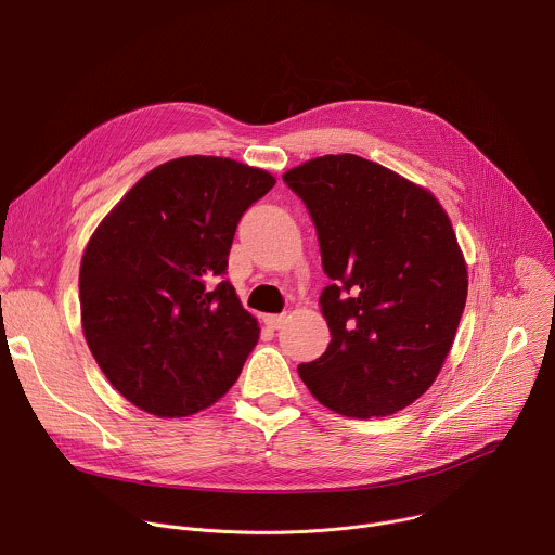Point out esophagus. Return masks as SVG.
<instances>
[{
	"label": "esophagus",
	"mask_w": 555,
	"mask_h": 555,
	"mask_svg": "<svg viewBox=\"0 0 555 555\" xmlns=\"http://www.w3.org/2000/svg\"><path fill=\"white\" fill-rule=\"evenodd\" d=\"M284 322H286V315H264V324H267L269 328H273V331L282 328Z\"/></svg>",
	"instance_id": "esophagus-1"
}]
</instances>
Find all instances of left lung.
Returning <instances> with one entry per match:
<instances>
[{"mask_svg": "<svg viewBox=\"0 0 555 555\" xmlns=\"http://www.w3.org/2000/svg\"><path fill=\"white\" fill-rule=\"evenodd\" d=\"M284 182L309 207L331 328L326 352L297 373L344 416L403 410L439 377L467 299V262L437 196L354 154L306 160Z\"/></svg>", "mask_w": 555, "mask_h": 555, "instance_id": "1", "label": "left lung"}]
</instances>
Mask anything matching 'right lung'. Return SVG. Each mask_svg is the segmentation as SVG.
Segmentation results:
<instances>
[{
	"label": "right lung",
	"mask_w": 555,
	"mask_h": 555,
	"mask_svg": "<svg viewBox=\"0 0 555 555\" xmlns=\"http://www.w3.org/2000/svg\"><path fill=\"white\" fill-rule=\"evenodd\" d=\"M275 184L267 169L182 156L147 171L90 235L81 328L107 382L160 418L214 405L260 339L218 282L240 216Z\"/></svg>",
	"instance_id": "add662e5"
}]
</instances>
